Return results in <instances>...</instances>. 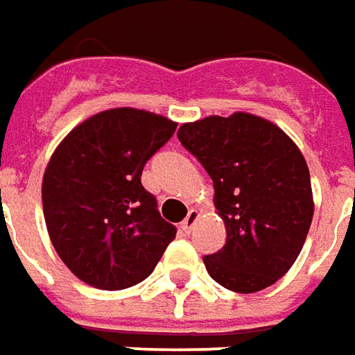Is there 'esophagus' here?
<instances>
[{
  "label": "esophagus",
  "instance_id": "obj_1",
  "mask_svg": "<svg viewBox=\"0 0 355 355\" xmlns=\"http://www.w3.org/2000/svg\"><path fill=\"white\" fill-rule=\"evenodd\" d=\"M196 221H198V211L196 209H190V211H188V216L184 218V221L180 223V229H182L184 233H190V231L194 229V225H196Z\"/></svg>",
  "mask_w": 355,
  "mask_h": 355
}]
</instances>
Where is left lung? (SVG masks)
<instances>
[{
	"mask_svg": "<svg viewBox=\"0 0 355 355\" xmlns=\"http://www.w3.org/2000/svg\"><path fill=\"white\" fill-rule=\"evenodd\" d=\"M178 141L214 180L225 247L204 257L219 286L254 293L299 257L313 221L307 163L278 126L247 112L182 124Z\"/></svg>",
	"mask_w": 355,
	"mask_h": 355,
	"instance_id": "obj_1",
	"label": "left lung"
}]
</instances>
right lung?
<instances>
[{"instance_id":"add662e5","label":"right lung","mask_w":355,"mask_h":355,"mask_svg":"<svg viewBox=\"0 0 355 355\" xmlns=\"http://www.w3.org/2000/svg\"><path fill=\"white\" fill-rule=\"evenodd\" d=\"M177 130L137 108L95 114L58 146L42 208L58 257L85 284L126 289L153 272L177 227L161 218L141 171Z\"/></svg>"}]
</instances>
